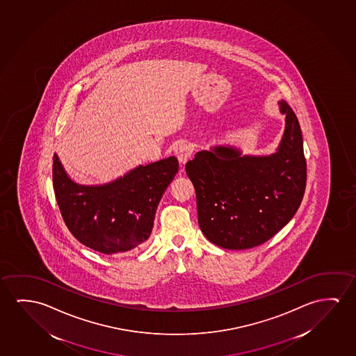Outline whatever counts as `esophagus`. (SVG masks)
Instances as JSON below:
<instances>
[{
    "mask_svg": "<svg viewBox=\"0 0 356 356\" xmlns=\"http://www.w3.org/2000/svg\"><path fill=\"white\" fill-rule=\"evenodd\" d=\"M192 152H193L192 145L190 143H186V142H182L180 145H177V147L175 148L176 156H177V159H179V161L182 165L186 164L187 160L191 158Z\"/></svg>",
    "mask_w": 356,
    "mask_h": 356,
    "instance_id": "esophagus-1",
    "label": "esophagus"
}]
</instances>
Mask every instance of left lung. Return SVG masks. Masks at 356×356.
<instances>
[{
    "label": "left lung",
    "mask_w": 356,
    "mask_h": 356,
    "mask_svg": "<svg viewBox=\"0 0 356 356\" xmlns=\"http://www.w3.org/2000/svg\"><path fill=\"white\" fill-rule=\"evenodd\" d=\"M285 127L272 154H243L234 145L201 150L186 164L196 190L198 224L211 243L248 250L268 241L299 209L306 160L299 121L279 100Z\"/></svg>",
    "instance_id": "obj_1"
}]
</instances>
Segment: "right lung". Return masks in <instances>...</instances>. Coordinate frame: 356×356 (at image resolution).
I'll use <instances>...</instances> for the list:
<instances>
[{"instance_id":"obj_1","label":"right lung","mask_w":356,"mask_h":356,"mask_svg":"<svg viewBox=\"0 0 356 356\" xmlns=\"http://www.w3.org/2000/svg\"><path fill=\"white\" fill-rule=\"evenodd\" d=\"M179 170L169 156L138 165L118 179L84 185L72 180L56 153L52 182L68 230L79 243L104 254L134 252L149 238L165 190Z\"/></svg>"}]
</instances>
